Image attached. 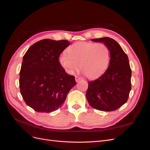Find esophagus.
Here are the masks:
<instances>
[{
    "label": "esophagus",
    "instance_id": "esophagus-1",
    "mask_svg": "<svg viewBox=\"0 0 150 150\" xmlns=\"http://www.w3.org/2000/svg\"><path fill=\"white\" fill-rule=\"evenodd\" d=\"M75 79H76V82H79V81L81 79H81V78H80V77H79V76H76V77H75Z\"/></svg>",
    "mask_w": 150,
    "mask_h": 150
}]
</instances>
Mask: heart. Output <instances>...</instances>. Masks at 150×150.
I'll use <instances>...</instances> for the list:
<instances>
[{"instance_id": "obj_1", "label": "heart", "mask_w": 150, "mask_h": 150, "mask_svg": "<svg viewBox=\"0 0 150 150\" xmlns=\"http://www.w3.org/2000/svg\"><path fill=\"white\" fill-rule=\"evenodd\" d=\"M59 57L61 66L67 72L72 74L79 68L89 78L103 74L110 64L111 53L106 45L102 42H79L67 49Z\"/></svg>"}]
</instances>
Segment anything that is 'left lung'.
I'll return each instance as SVG.
<instances>
[{"instance_id": "obj_1", "label": "left lung", "mask_w": 150, "mask_h": 150, "mask_svg": "<svg viewBox=\"0 0 150 150\" xmlns=\"http://www.w3.org/2000/svg\"><path fill=\"white\" fill-rule=\"evenodd\" d=\"M91 40L106 45L111 59L105 72L97 79L88 82L86 98L89 105L96 110L115 111L126 103L131 89V69L128 56L111 38L105 37Z\"/></svg>"}]
</instances>
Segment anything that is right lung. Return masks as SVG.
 <instances>
[{
    "mask_svg": "<svg viewBox=\"0 0 150 150\" xmlns=\"http://www.w3.org/2000/svg\"><path fill=\"white\" fill-rule=\"evenodd\" d=\"M67 40L42 39L29 48L20 71L21 94L26 104L39 112L61 108L76 85L74 76L67 74L59 57L69 46Z\"/></svg>",
    "mask_w": 150,
    "mask_h": 150,
    "instance_id": "right-lung-1",
    "label": "right lung"
}]
</instances>
